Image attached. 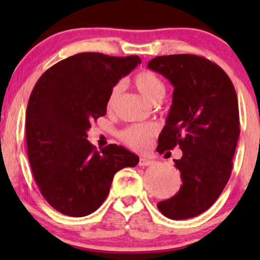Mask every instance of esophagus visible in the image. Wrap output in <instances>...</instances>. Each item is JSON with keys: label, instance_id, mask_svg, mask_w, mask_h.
<instances>
[{"label": "esophagus", "instance_id": "34e87169", "mask_svg": "<svg viewBox=\"0 0 260 260\" xmlns=\"http://www.w3.org/2000/svg\"><path fill=\"white\" fill-rule=\"evenodd\" d=\"M154 165V161L150 157H145V156H141L140 158V166L145 167V166H151Z\"/></svg>", "mask_w": 260, "mask_h": 260}]
</instances>
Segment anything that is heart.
<instances>
[{"label":"heart","instance_id":"heart-1","mask_svg":"<svg viewBox=\"0 0 260 260\" xmlns=\"http://www.w3.org/2000/svg\"><path fill=\"white\" fill-rule=\"evenodd\" d=\"M134 84L141 94L151 103H158L166 95V84L157 74L151 71H142L134 78ZM120 92V85H116L112 88L108 99V108L112 109L118 98ZM158 127L155 123L134 124L119 133V140L127 147L144 150L150 145L152 137L157 134Z\"/></svg>","mask_w":260,"mask_h":260}]
</instances>
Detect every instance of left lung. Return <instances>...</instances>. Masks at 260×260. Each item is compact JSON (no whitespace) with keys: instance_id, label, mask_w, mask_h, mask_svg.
<instances>
[{"instance_id":"1","label":"left lung","mask_w":260,"mask_h":260,"mask_svg":"<svg viewBox=\"0 0 260 260\" xmlns=\"http://www.w3.org/2000/svg\"><path fill=\"white\" fill-rule=\"evenodd\" d=\"M148 67L174 86L157 151L163 154L179 145L183 152L174 161L182 186L157 208L169 219L194 218L214 204L232 173L240 135L236 90L225 71L204 56H156Z\"/></svg>"}]
</instances>
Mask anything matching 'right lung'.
Returning <instances> with one entry per match:
<instances>
[{
  "instance_id": "1",
  "label": "right lung",
  "mask_w": 260,
  "mask_h": 260,
  "mask_svg": "<svg viewBox=\"0 0 260 260\" xmlns=\"http://www.w3.org/2000/svg\"><path fill=\"white\" fill-rule=\"evenodd\" d=\"M138 63L137 55L79 53L49 67L35 84L26 111L28 159L42 197L62 214L93 213L115 174L140 161L120 145L98 151L86 134L105 116L113 86Z\"/></svg>"
}]
</instances>
